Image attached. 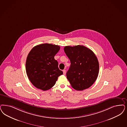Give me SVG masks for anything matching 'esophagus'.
<instances>
[{"mask_svg":"<svg viewBox=\"0 0 127 127\" xmlns=\"http://www.w3.org/2000/svg\"><path fill=\"white\" fill-rule=\"evenodd\" d=\"M63 74L65 75V74H66V70H65V69H64V70H63Z\"/></svg>","mask_w":127,"mask_h":127,"instance_id":"34e87169","label":"esophagus"}]
</instances>
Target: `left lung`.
<instances>
[{
  "instance_id": "8db88e82",
  "label": "left lung",
  "mask_w": 127,
  "mask_h": 127,
  "mask_svg": "<svg viewBox=\"0 0 127 127\" xmlns=\"http://www.w3.org/2000/svg\"><path fill=\"white\" fill-rule=\"evenodd\" d=\"M70 60V67L66 78L77 91L90 87L96 80L99 72V63L91 50L83 45L66 46L64 48Z\"/></svg>"
}]
</instances>
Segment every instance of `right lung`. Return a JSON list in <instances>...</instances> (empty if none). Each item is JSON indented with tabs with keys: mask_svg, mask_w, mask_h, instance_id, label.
I'll list each match as a JSON object with an SVG mask.
<instances>
[{
	"mask_svg": "<svg viewBox=\"0 0 127 127\" xmlns=\"http://www.w3.org/2000/svg\"><path fill=\"white\" fill-rule=\"evenodd\" d=\"M59 45L41 44L31 49L27 58L26 70L32 84L44 91L53 87L59 76L63 74L58 67L54 56L59 51Z\"/></svg>",
	"mask_w": 127,
	"mask_h": 127,
	"instance_id": "add662e5",
	"label": "right lung"
}]
</instances>
